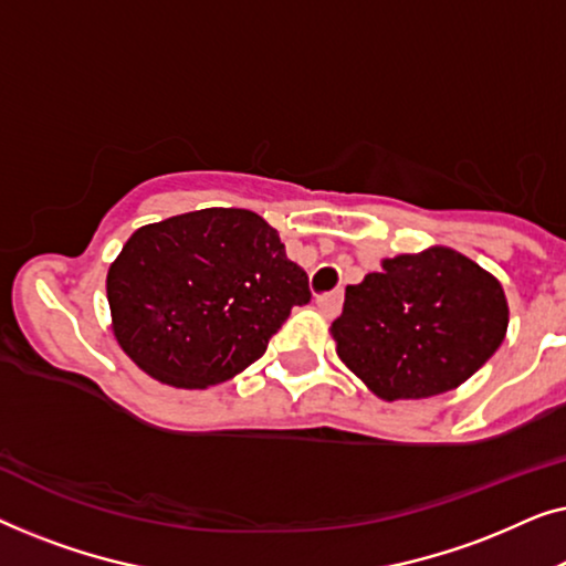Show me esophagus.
Returning <instances> with one entry per match:
<instances>
[{"label": "esophagus", "instance_id": "1", "mask_svg": "<svg viewBox=\"0 0 566 566\" xmlns=\"http://www.w3.org/2000/svg\"><path fill=\"white\" fill-rule=\"evenodd\" d=\"M316 306L322 308V314L327 316V319H335V316L339 314V308H343V291L324 293V296L316 298Z\"/></svg>", "mask_w": 566, "mask_h": 566}]
</instances>
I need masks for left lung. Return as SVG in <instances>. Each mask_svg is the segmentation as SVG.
Returning a JSON list of instances; mask_svg holds the SVG:
<instances>
[{
  "instance_id": "obj_1",
  "label": "left lung",
  "mask_w": 566,
  "mask_h": 566,
  "mask_svg": "<svg viewBox=\"0 0 566 566\" xmlns=\"http://www.w3.org/2000/svg\"><path fill=\"white\" fill-rule=\"evenodd\" d=\"M500 281L451 247L397 254L345 289L337 355L376 397L424 399L476 374L507 332Z\"/></svg>"
}]
</instances>
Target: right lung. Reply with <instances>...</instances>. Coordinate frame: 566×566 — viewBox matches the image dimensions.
<instances>
[{
    "label": "right lung",
    "instance_id": "obj_1",
    "mask_svg": "<svg viewBox=\"0 0 566 566\" xmlns=\"http://www.w3.org/2000/svg\"><path fill=\"white\" fill-rule=\"evenodd\" d=\"M308 277L244 208H203L130 234L107 270L113 335L161 384L206 389L262 358Z\"/></svg>",
    "mask_w": 566,
    "mask_h": 566
}]
</instances>
